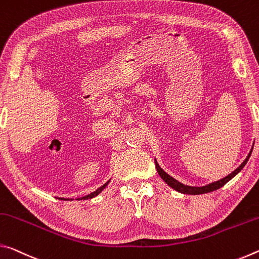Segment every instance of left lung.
<instances>
[{"label":"left lung","mask_w":259,"mask_h":259,"mask_svg":"<svg viewBox=\"0 0 259 259\" xmlns=\"http://www.w3.org/2000/svg\"><path fill=\"white\" fill-rule=\"evenodd\" d=\"M250 155H251V151L249 152V155L247 156V158H245L243 160V163L240 165L239 167H237L236 169H234L231 175H228L227 177L223 178V179H220L218 181L215 182H212V184H209L206 186H203V187H193V186H187V185H184L181 184V182H179L178 180H176L175 178H172L171 176H168L166 172L163 171V168L159 166L158 163L156 162L155 160V164H156V168H157V172L159 177L162 178V179L166 182V184L169 186V187L176 189L177 192L179 193H182V194H189V195H200V194H205V193H210V192H213V190H217L219 189L220 187H223L224 185H226L228 181H230L231 179H233L237 173H239L241 169H242L244 167V165L247 164L248 159L250 157Z\"/></svg>","instance_id":"1"}]
</instances>
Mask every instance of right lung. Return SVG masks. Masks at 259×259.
Returning <instances> with one entry per match:
<instances>
[{"label":"right lung","mask_w":259,"mask_h":259,"mask_svg":"<svg viewBox=\"0 0 259 259\" xmlns=\"http://www.w3.org/2000/svg\"><path fill=\"white\" fill-rule=\"evenodd\" d=\"M110 182V180L108 181V182H105V184L103 185V186H101L100 188H97L95 192H93V193H91L90 195H86V196H83V197H79V198H77L78 201H80V200H88V198H93V197H95V196H97V195H99L102 190H103L105 187H107L108 186V184ZM59 200H62V201H73V198H63V197H59Z\"/></svg>","instance_id":"add662e5"}]
</instances>
